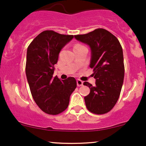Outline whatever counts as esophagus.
Masks as SVG:
<instances>
[{"label": "esophagus", "instance_id": "34e87169", "mask_svg": "<svg viewBox=\"0 0 146 146\" xmlns=\"http://www.w3.org/2000/svg\"><path fill=\"white\" fill-rule=\"evenodd\" d=\"M83 82L82 81V80H77V85H78V86H81L83 85Z\"/></svg>", "mask_w": 146, "mask_h": 146}]
</instances>
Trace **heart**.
I'll return each instance as SVG.
<instances>
[{
    "mask_svg": "<svg viewBox=\"0 0 146 146\" xmlns=\"http://www.w3.org/2000/svg\"><path fill=\"white\" fill-rule=\"evenodd\" d=\"M78 45H80V44H77V45H76V46H78Z\"/></svg>",
    "mask_w": 146,
    "mask_h": 146,
    "instance_id": "obj_1",
    "label": "heart"
}]
</instances>
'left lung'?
<instances>
[{
    "label": "left lung",
    "mask_w": 146,
    "mask_h": 146,
    "mask_svg": "<svg viewBox=\"0 0 146 146\" xmlns=\"http://www.w3.org/2000/svg\"><path fill=\"white\" fill-rule=\"evenodd\" d=\"M74 37L90 49L89 66L94 71L95 85L84 83L90 88V93L84 97L87 109L98 115L108 113L116 104L123 86L124 64L121 44L116 37L104 29Z\"/></svg>",
    "instance_id": "left-lung-1"
}]
</instances>
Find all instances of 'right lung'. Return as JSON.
<instances>
[{"instance_id":"1","label":"right lung","mask_w":146,"mask_h":146,"mask_svg":"<svg viewBox=\"0 0 146 146\" xmlns=\"http://www.w3.org/2000/svg\"><path fill=\"white\" fill-rule=\"evenodd\" d=\"M73 38L72 35L44 31L27 48L25 71L30 90L36 104L49 115H58L67 108L77 86L73 77L61 80L53 76L60 51Z\"/></svg>"}]
</instances>
